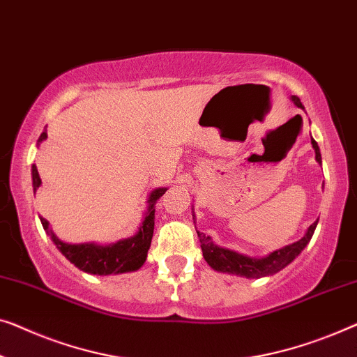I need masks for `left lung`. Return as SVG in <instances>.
<instances>
[{"label":"left lung","mask_w":357,"mask_h":357,"mask_svg":"<svg viewBox=\"0 0 357 357\" xmlns=\"http://www.w3.org/2000/svg\"><path fill=\"white\" fill-rule=\"evenodd\" d=\"M291 100L294 101V105H296L298 107L304 109L298 96H293ZM311 143H312V148L316 149V159L319 162H322L320 161L322 158H320V151H319L316 140H312L311 138ZM316 227H317V222H314V224L309 227L306 235H304L301 240L293 243V245L282 248V250L273 251L268 256L261 257V259H255V257H248V256L238 255V252H235V251L225 250V248L215 246L214 243L211 241L209 236H206L204 234H201V231H198V230H196V234H198L201 250H203V256H204L206 262H208V264L213 268H215V271L235 273V275H241L246 278H259V277L272 275V273H275L280 271V268L290 264L294 257H296L299 252L304 250V246L311 241Z\"/></svg>","instance_id":"8db88e82"}]
</instances>
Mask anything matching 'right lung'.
Segmentation results:
<instances>
[{"label":"right lung","mask_w":357,"mask_h":357,"mask_svg":"<svg viewBox=\"0 0 357 357\" xmlns=\"http://www.w3.org/2000/svg\"><path fill=\"white\" fill-rule=\"evenodd\" d=\"M48 137L46 130L41 133L38 142H43ZM32 180H33V191H37L40 187L41 178L38 175L37 166H32ZM167 188H158L154 190L151 196H149V208L146 217H144L143 224L138 230V234L132 238L121 240L109 246H100L93 245V243H85V245H69L58 240L54 234H51L48 220L45 217H40L41 225L46 231H50L51 238L56 248L63 252V255L69 259L75 267L80 271L95 273V275H111V273H122V272H132L137 271L143 266L146 261L148 250L151 246V238L154 231V204L161 196L166 193Z\"/></svg>","instance_id":"add662e5"}]
</instances>
